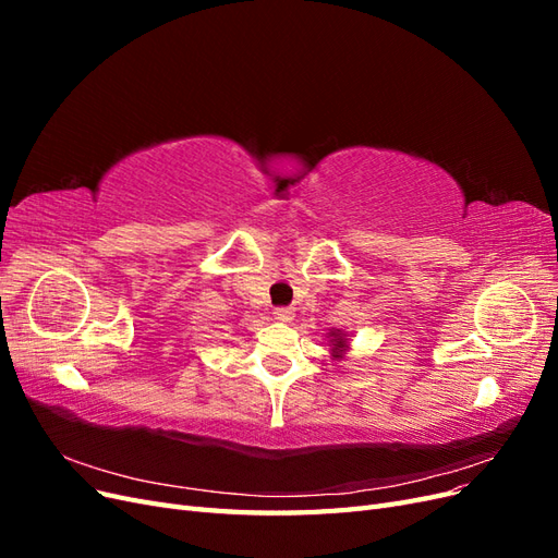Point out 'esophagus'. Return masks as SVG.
Wrapping results in <instances>:
<instances>
[{
  "label": "esophagus",
  "mask_w": 558,
  "mask_h": 558,
  "mask_svg": "<svg viewBox=\"0 0 558 558\" xmlns=\"http://www.w3.org/2000/svg\"><path fill=\"white\" fill-rule=\"evenodd\" d=\"M272 314H275V318H277V320H283V324H286V320H291V318H293L295 310H293V307H277Z\"/></svg>",
  "instance_id": "obj_1"
}]
</instances>
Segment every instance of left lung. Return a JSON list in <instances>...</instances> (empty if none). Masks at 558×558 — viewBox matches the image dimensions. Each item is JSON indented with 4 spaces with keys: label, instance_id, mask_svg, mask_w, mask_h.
Returning a JSON list of instances; mask_svg holds the SVG:
<instances>
[{
    "label": "left lung",
    "instance_id": "1",
    "mask_svg": "<svg viewBox=\"0 0 558 558\" xmlns=\"http://www.w3.org/2000/svg\"><path fill=\"white\" fill-rule=\"evenodd\" d=\"M337 347H342V342H337Z\"/></svg>",
    "mask_w": 558,
    "mask_h": 558
}]
</instances>
